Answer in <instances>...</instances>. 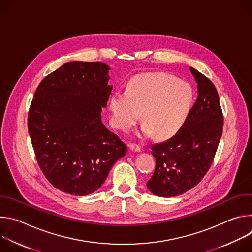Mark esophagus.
Returning <instances> with one entry per match:
<instances>
[{
  "label": "esophagus",
  "mask_w": 252,
  "mask_h": 252,
  "mask_svg": "<svg viewBox=\"0 0 252 252\" xmlns=\"http://www.w3.org/2000/svg\"><path fill=\"white\" fill-rule=\"evenodd\" d=\"M129 150H130L131 152L138 153V152H140V147L137 146L136 143H130V145H129Z\"/></svg>",
  "instance_id": "1"
}]
</instances>
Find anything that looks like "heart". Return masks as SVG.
Listing matches in <instances>:
<instances>
[{"instance_id":"obj_1","label":"heart","mask_w":252,"mask_h":252,"mask_svg":"<svg viewBox=\"0 0 252 252\" xmlns=\"http://www.w3.org/2000/svg\"><path fill=\"white\" fill-rule=\"evenodd\" d=\"M194 92L185 81L162 71L136 75L126 91H116L110 99L111 121L122 130L131 128L141 112V132L158 138L175 134L187 122Z\"/></svg>"}]
</instances>
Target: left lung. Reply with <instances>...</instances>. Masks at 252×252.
Masks as SVG:
<instances>
[{
  "mask_svg": "<svg viewBox=\"0 0 252 252\" xmlns=\"http://www.w3.org/2000/svg\"><path fill=\"white\" fill-rule=\"evenodd\" d=\"M197 84V98L172 137L151 147L156 169L147 184L161 197L181 195L194 188L208 171L222 134L223 115L217 89L198 70L189 67Z\"/></svg>",
  "mask_w": 252,
  "mask_h": 252,
  "instance_id": "8db88e82",
  "label": "left lung"
}]
</instances>
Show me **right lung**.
Wrapping results in <instances>:
<instances>
[{
  "label": "right lung",
  "mask_w": 252,
  "mask_h": 252,
  "mask_svg": "<svg viewBox=\"0 0 252 252\" xmlns=\"http://www.w3.org/2000/svg\"><path fill=\"white\" fill-rule=\"evenodd\" d=\"M110 66L69 62L48 75L32 100L28 129L39 166L58 189L88 195L104 183L126 146L101 123Z\"/></svg>",
  "instance_id": "add662e5"
}]
</instances>
